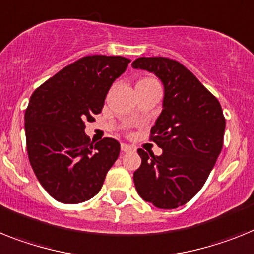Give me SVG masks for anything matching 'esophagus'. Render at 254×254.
<instances>
[{
	"mask_svg": "<svg viewBox=\"0 0 254 254\" xmlns=\"http://www.w3.org/2000/svg\"><path fill=\"white\" fill-rule=\"evenodd\" d=\"M133 150H134V147L129 146V144L121 143V151H123V152H130V151Z\"/></svg>",
	"mask_w": 254,
	"mask_h": 254,
	"instance_id": "obj_1",
	"label": "esophagus"
}]
</instances>
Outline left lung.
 <instances>
[{
  "instance_id": "1",
  "label": "left lung",
  "mask_w": 254,
  "mask_h": 254,
  "mask_svg": "<svg viewBox=\"0 0 254 254\" xmlns=\"http://www.w3.org/2000/svg\"><path fill=\"white\" fill-rule=\"evenodd\" d=\"M133 68L153 72L164 85L163 111L150 140L163 153L139 148L134 185L143 200L161 209L185 205L204 186L223 146L226 120L218 99L180 62L138 58Z\"/></svg>"
}]
</instances>
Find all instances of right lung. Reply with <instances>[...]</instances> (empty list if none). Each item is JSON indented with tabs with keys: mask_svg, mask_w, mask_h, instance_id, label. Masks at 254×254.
Here are the masks:
<instances>
[{
	"mask_svg": "<svg viewBox=\"0 0 254 254\" xmlns=\"http://www.w3.org/2000/svg\"><path fill=\"white\" fill-rule=\"evenodd\" d=\"M130 59L87 55L45 81L25 110L29 163L49 195L64 204L91 199L120 153V143L103 138L93 144L85 123L101 114L111 85Z\"/></svg>",
	"mask_w": 254,
	"mask_h": 254,
	"instance_id": "right-lung-1",
	"label": "right lung"
}]
</instances>
